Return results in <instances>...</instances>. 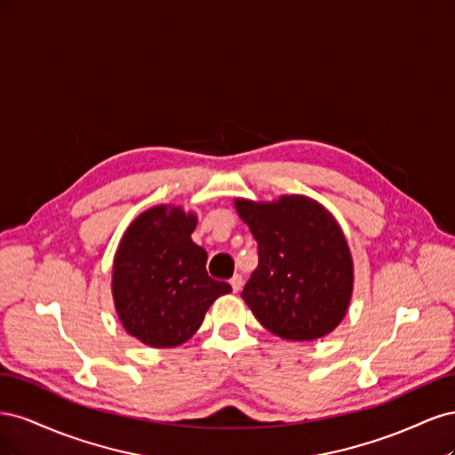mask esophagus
<instances>
[{"label": "esophagus", "mask_w": 455, "mask_h": 455, "mask_svg": "<svg viewBox=\"0 0 455 455\" xmlns=\"http://www.w3.org/2000/svg\"><path fill=\"white\" fill-rule=\"evenodd\" d=\"M229 284H231V291H233V292H239L241 286H243V277H241V275H233Z\"/></svg>", "instance_id": "1"}]
</instances>
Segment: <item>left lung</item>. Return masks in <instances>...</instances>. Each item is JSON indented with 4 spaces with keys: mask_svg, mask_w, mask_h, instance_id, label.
Segmentation results:
<instances>
[{
    "mask_svg": "<svg viewBox=\"0 0 455 455\" xmlns=\"http://www.w3.org/2000/svg\"><path fill=\"white\" fill-rule=\"evenodd\" d=\"M233 203L258 243V269L241 296L259 324L286 341L332 332L349 309L355 283L336 218L306 196Z\"/></svg>",
    "mask_w": 455,
    "mask_h": 455,
    "instance_id": "left-lung-1",
    "label": "left lung"
}]
</instances>
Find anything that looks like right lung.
I'll return each instance as SVG.
<instances>
[{
    "label": "right lung",
    "mask_w": 455,
    "mask_h": 455,
    "mask_svg": "<svg viewBox=\"0 0 455 455\" xmlns=\"http://www.w3.org/2000/svg\"><path fill=\"white\" fill-rule=\"evenodd\" d=\"M197 214L157 204L136 216L114 256L112 296L127 334L149 347H176L231 286L206 273V252L191 241Z\"/></svg>",
    "instance_id": "add662e5"
}]
</instances>
